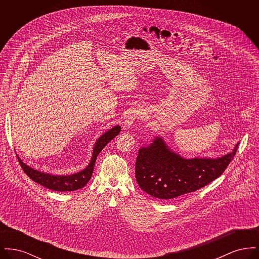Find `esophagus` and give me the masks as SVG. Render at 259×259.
Instances as JSON below:
<instances>
[{
	"mask_svg": "<svg viewBox=\"0 0 259 259\" xmlns=\"http://www.w3.org/2000/svg\"><path fill=\"white\" fill-rule=\"evenodd\" d=\"M140 111H130L127 115H126V118H125V121H124V126L126 128H129L131 127L133 123L135 122L136 119L139 117L140 115Z\"/></svg>",
	"mask_w": 259,
	"mask_h": 259,
	"instance_id": "obj_1",
	"label": "esophagus"
}]
</instances>
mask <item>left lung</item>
I'll return each mask as SVG.
<instances>
[{
	"label": "left lung",
	"instance_id": "left-lung-1",
	"mask_svg": "<svg viewBox=\"0 0 259 259\" xmlns=\"http://www.w3.org/2000/svg\"><path fill=\"white\" fill-rule=\"evenodd\" d=\"M234 150L222 157L185 159L171 151L157 137L148 146L140 148L136 159V180L149 195L174 199L209 185L222 176L232 161Z\"/></svg>",
	"mask_w": 259,
	"mask_h": 259
}]
</instances>
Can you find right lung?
<instances>
[{
    "label": "right lung",
    "instance_id": "right-lung-1",
    "mask_svg": "<svg viewBox=\"0 0 259 259\" xmlns=\"http://www.w3.org/2000/svg\"><path fill=\"white\" fill-rule=\"evenodd\" d=\"M120 130H121L120 126L117 125L101 136L97 140V142L95 143L92 158L89 165L82 171L75 172L70 176H53L47 172H39L27 166L19 157L17 158L25 174L30 179H32V181H34L35 183L54 191H74L79 188H82L84 185H87L88 181L91 179L94 165L99 153L107 146L108 143H110L114 137L119 134Z\"/></svg>",
    "mask_w": 259,
    "mask_h": 259
}]
</instances>
